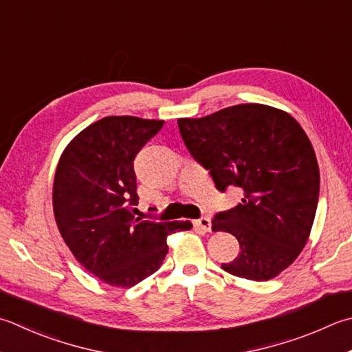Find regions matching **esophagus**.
Returning <instances> with one entry per match:
<instances>
[{
    "instance_id": "34e87169",
    "label": "esophagus",
    "mask_w": 352,
    "mask_h": 352,
    "mask_svg": "<svg viewBox=\"0 0 352 352\" xmlns=\"http://www.w3.org/2000/svg\"><path fill=\"white\" fill-rule=\"evenodd\" d=\"M194 224H195V227H198V229H201L204 232H210V229H212L210 218H208V217H201V218L195 219Z\"/></svg>"
}]
</instances>
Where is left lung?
<instances>
[{
    "label": "left lung",
    "instance_id": "left-lung-1",
    "mask_svg": "<svg viewBox=\"0 0 352 352\" xmlns=\"http://www.w3.org/2000/svg\"><path fill=\"white\" fill-rule=\"evenodd\" d=\"M182 139L210 172L218 190L243 192L219 212L213 232L232 233L239 253L221 267L250 280H270L294 263L311 232L320 174L313 144L294 117L263 103H241L199 119H178Z\"/></svg>",
    "mask_w": 352,
    "mask_h": 352
}]
</instances>
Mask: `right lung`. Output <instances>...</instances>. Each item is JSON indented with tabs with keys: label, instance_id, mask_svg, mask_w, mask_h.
<instances>
[{
	"label": "right lung",
	"instance_id": "right-lung-1",
	"mask_svg": "<svg viewBox=\"0 0 352 352\" xmlns=\"http://www.w3.org/2000/svg\"><path fill=\"white\" fill-rule=\"evenodd\" d=\"M163 120L108 116L67 144L53 182V212L73 256L108 285L129 288L160 268L166 238L190 221L134 217V158Z\"/></svg>",
	"mask_w": 352,
	"mask_h": 352
}]
</instances>
